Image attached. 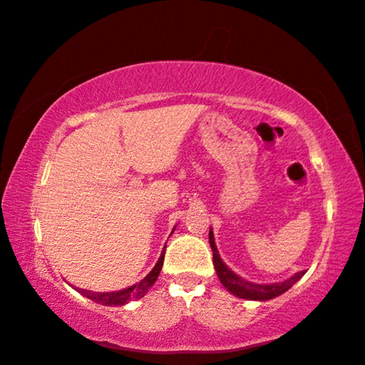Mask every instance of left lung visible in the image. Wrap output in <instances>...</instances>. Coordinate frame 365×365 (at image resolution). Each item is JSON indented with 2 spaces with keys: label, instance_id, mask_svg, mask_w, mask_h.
Instances as JSON below:
<instances>
[{
  "label": "left lung",
  "instance_id": "8db88e82",
  "mask_svg": "<svg viewBox=\"0 0 365 365\" xmlns=\"http://www.w3.org/2000/svg\"><path fill=\"white\" fill-rule=\"evenodd\" d=\"M209 245H211L212 250V264L215 267V272H217V277L222 285H224L228 292L232 294L237 296V298H243V299H251V301H267L272 298H277L282 293L288 292L296 282H298L302 275L306 274V270H301L298 274H294L293 277H289L288 280L280 282V283H272V285H261V283H252L242 279V277L235 274L233 270H230L222 261L217 251V246H215L214 242V233L212 230H209Z\"/></svg>",
  "mask_w": 365,
  "mask_h": 365
}]
</instances>
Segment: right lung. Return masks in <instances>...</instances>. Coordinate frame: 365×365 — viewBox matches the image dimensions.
Returning <instances> with one entry per match:
<instances>
[{
  "mask_svg": "<svg viewBox=\"0 0 365 365\" xmlns=\"http://www.w3.org/2000/svg\"><path fill=\"white\" fill-rule=\"evenodd\" d=\"M163 264H164V251L150 274H148L143 280L135 283V285H132V287L119 289V292H109V293H95V292H88V289L78 288V293H82L83 296H86V298L91 301L100 302V304H103V306H123L132 299L143 298V296L148 293V289H150L154 285V282L158 280L159 272H160V269H163Z\"/></svg>",
  "mask_w": 365,
  "mask_h": 365,
  "instance_id": "add662e5",
  "label": "right lung"
}]
</instances>
